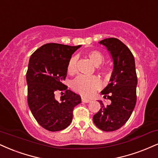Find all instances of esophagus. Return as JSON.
<instances>
[{"instance_id":"1","label":"esophagus","mask_w":158,"mask_h":158,"mask_svg":"<svg viewBox=\"0 0 158 158\" xmlns=\"http://www.w3.org/2000/svg\"><path fill=\"white\" fill-rule=\"evenodd\" d=\"M81 102H85V103H88V102H90V99H87V98H86L82 97V98H81Z\"/></svg>"}]
</instances>
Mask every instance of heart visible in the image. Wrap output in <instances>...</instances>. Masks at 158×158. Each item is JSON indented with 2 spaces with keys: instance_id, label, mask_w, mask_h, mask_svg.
Returning <instances> with one entry per match:
<instances>
[{
  "instance_id": "heart-1",
  "label": "heart",
  "mask_w": 158,
  "mask_h": 158,
  "mask_svg": "<svg viewBox=\"0 0 158 158\" xmlns=\"http://www.w3.org/2000/svg\"><path fill=\"white\" fill-rule=\"evenodd\" d=\"M96 66L100 65L104 62V56L100 51H91L87 54ZM77 57L76 56L71 57L68 64V72L70 74H73L77 71ZM101 87V81L96 77H85L80 75L77 77L73 81V88L77 93L85 96H90Z\"/></svg>"
}]
</instances>
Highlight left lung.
<instances>
[{
	"label": "left lung",
	"instance_id": "left-lung-1",
	"mask_svg": "<svg viewBox=\"0 0 158 158\" xmlns=\"http://www.w3.org/2000/svg\"><path fill=\"white\" fill-rule=\"evenodd\" d=\"M106 47L113 61V71L107 86L101 92L111 100L101 109L93 120L96 126L105 132L120 129L126 123L135 107L138 79L135 59L128 47L117 38H107L99 42Z\"/></svg>",
	"mask_w": 158,
	"mask_h": 158
}]
</instances>
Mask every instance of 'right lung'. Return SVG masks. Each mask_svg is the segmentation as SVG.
Here are the masks:
<instances>
[{"label":"right lung","instance_id":"obj_1","mask_svg":"<svg viewBox=\"0 0 158 158\" xmlns=\"http://www.w3.org/2000/svg\"><path fill=\"white\" fill-rule=\"evenodd\" d=\"M81 45L47 43L29 59L26 81L28 104L36 121L45 130L56 132L71 124L73 108L81 103V97L62 83L67 76L72 54ZM61 91L60 101L55 98Z\"/></svg>","mask_w":158,"mask_h":158}]
</instances>
